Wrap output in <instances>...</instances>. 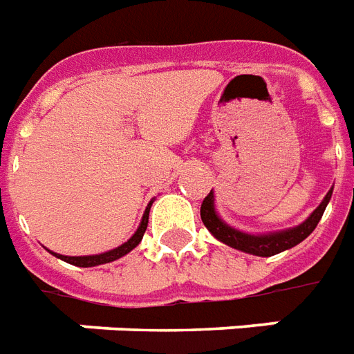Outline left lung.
<instances>
[{"mask_svg": "<svg viewBox=\"0 0 354 354\" xmlns=\"http://www.w3.org/2000/svg\"><path fill=\"white\" fill-rule=\"evenodd\" d=\"M332 197V189L326 193V197L323 198V203L317 206L313 214H311L304 223L292 229L279 230V232H268V234H248L242 230H236L225 223L221 217L217 216L216 206H214V193H208V197L203 201L201 206V219L206 229L210 230L212 234L219 240V242L227 243L234 250H240L243 253L250 255H257V257H272L277 255L285 250L295 248L297 243L310 236L311 232L315 230L317 223L321 221V217L324 214V208Z\"/></svg>", "mask_w": 354, "mask_h": 354, "instance_id": "8db88e82", "label": "left lung"}]
</instances>
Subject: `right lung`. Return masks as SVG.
I'll return each mask as SVG.
<instances>
[{"mask_svg": "<svg viewBox=\"0 0 354 354\" xmlns=\"http://www.w3.org/2000/svg\"><path fill=\"white\" fill-rule=\"evenodd\" d=\"M151 203H153V201H150L148 208H146V212H144L142 221H140V225H138L137 232H135L127 242L122 243V245H118L116 250L106 251V253H99V255H86V257H67V255H59V253H52V255H56L57 259H62V261H65V263L80 266V268H88V266H97V264L112 263V261H116V259L124 257V255H127L131 250H135L138 243H140V240H142L144 232H146V227H148V216H150Z\"/></svg>", "mask_w": 354, "mask_h": 354, "instance_id": "add662e5", "label": "right lung"}]
</instances>
